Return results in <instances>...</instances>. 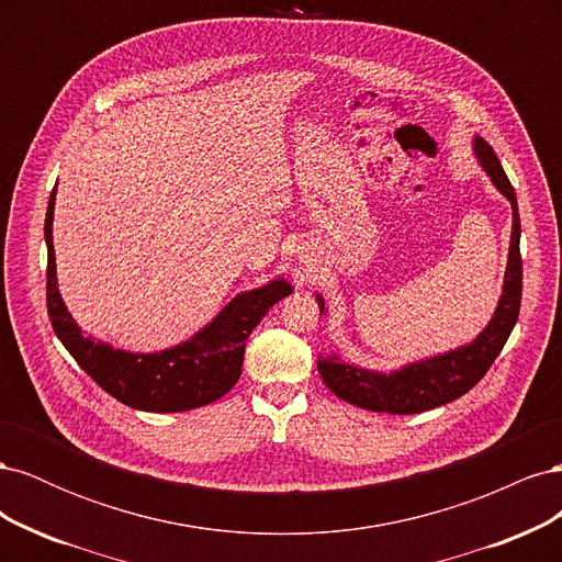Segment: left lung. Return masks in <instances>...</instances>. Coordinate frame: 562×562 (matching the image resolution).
Returning a JSON list of instances; mask_svg holds the SVG:
<instances>
[{"label": "left lung", "instance_id": "obj_1", "mask_svg": "<svg viewBox=\"0 0 562 562\" xmlns=\"http://www.w3.org/2000/svg\"><path fill=\"white\" fill-rule=\"evenodd\" d=\"M473 155L483 166V171L490 176L492 184L508 199L514 211L512 223V244H508V260L504 271L502 297L497 310L487 321V326L471 339L469 345L450 349L446 353L429 356L415 363H407L398 370L378 372L366 370L339 361L337 356H326L318 359L316 368L321 380L333 391L337 398H342L351 405H359L363 411L372 413H394V415H415L431 411V407L446 405L459 396H464L469 389L481 382V378L495 363L502 347L512 335L518 312H520V295H522V260H520V217H518V201L512 182H508L504 168L481 135L473 138ZM318 310L326 314V302L321 295Z\"/></svg>", "mask_w": 562, "mask_h": 562}]
</instances>
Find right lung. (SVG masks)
I'll return each instance as SVG.
<instances>
[{
    "mask_svg": "<svg viewBox=\"0 0 562 562\" xmlns=\"http://www.w3.org/2000/svg\"><path fill=\"white\" fill-rule=\"evenodd\" d=\"M54 209L56 190L48 196L44 223L48 250L46 307L50 326L63 347L72 353V359L110 396L135 411L182 413L223 398L241 378L248 335L279 300L293 293V285L279 277L252 291L239 293L220 310L209 326L171 349L155 353L114 349L112 345L83 335L60 297L54 250Z\"/></svg>",
    "mask_w": 562,
    "mask_h": 562,
    "instance_id": "right-lung-1",
    "label": "right lung"
}]
</instances>
